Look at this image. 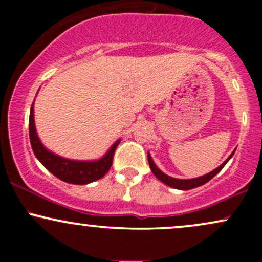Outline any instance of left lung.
I'll return each instance as SVG.
<instances>
[{"label":"left lung","instance_id":"obj_1","mask_svg":"<svg viewBox=\"0 0 262 262\" xmlns=\"http://www.w3.org/2000/svg\"><path fill=\"white\" fill-rule=\"evenodd\" d=\"M233 154H234V152H233ZM233 154H231L229 158H228L227 160H225L223 164L221 165V166L217 167V169H215V170H213L212 172L207 173V175H204L202 177H197V179H192V180H177V179H172V177L165 175L164 172H161V171L159 170L158 167H156V165L154 164V161H152L151 156H150L149 154H148V161H149V166H150V169H151L152 173H154V175L158 177V179L160 180L161 182H164L165 185L170 186V187H172V188L185 189V191H186V189L196 188V187H198V186H202L206 182H208L210 179H213V177L217 175L219 171L223 169V167L225 166V164H227V162L229 161V159L231 158V156H233Z\"/></svg>","mask_w":262,"mask_h":262}]
</instances>
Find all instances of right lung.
Returning a JSON list of instances; mask_svg holds the SVG:
<instances>
[{
  "label": "right lung",
  "mask_w": 262,
  "mask_h": 262,
  "mask_svg": "<svg viewBox=\"0 0 262 262\" xmlns=\"http://www.w3.org/2000/svg\"><path fill=\"white\" fill-rule=\"evenodd\" d=\"M29 139H31L32 149L38 160L47 167L54 176L62 181L74 183V185H86L100 180L108 172L113 162V155L118 146L119 141L113 144L112 148L101 160L98 161H74L62 159L60 156L48 151L43 144L39 140L34 127V110L33 104L29 114Z\"/></svg>",
  "instance_id": "obj_1"
}]
</instances>
